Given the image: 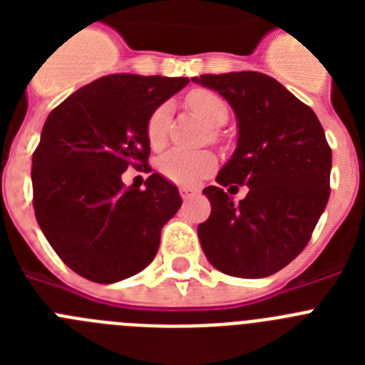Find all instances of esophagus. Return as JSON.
<instances>
[{
    "label": "esophagus",
    "instance_id": "obj_1",
    "mask_svg": "<svg viewBox=\"0 0 365 365\" xmlns=\"http://www.w3.org/2000/svg\"><path fill=\"white\" fill-rule=\"evenodd\" d=\"M180 197L185 199V201H190V199H193L195 195H197V190L195 188H190V186H180Z\"/></svg>",
    "mask_w": 365,
    "mask_h": 365
}]
</instances>
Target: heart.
Instances as JSON below:
<instances>
[{
    "mask_svg": "<svg viewBox=\"0 0 365 365\" xmlns=\"http://www.w3.org/2000/svg\"><path fill=\"white\" fill-rule=\"evenodd\" d=\"M190 109H192L202 122L210 128H219L228 120V104L221 95L210 91V89H193L186 96ZM172 108L170 104H163L155 109L148 118L146 135L151 146L163 144L166 137L168 120H170ZM215 166V157L210 151H185L172 150L164 155L159 163V170L164 177L173 182L190 185L201 177L208 175Z\"/></svg>",
    "mask_w": 365,
    "mask_h": 365,
    "instance_id": "heart-1",
    "label": "heart"
}]
</instances>
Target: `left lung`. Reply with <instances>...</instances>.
Masks as SVG:
<instances>
[{
    "mask_svg": "<svg viewBox=\"0 0 365 365\" xmlns=\"http://www.w3.org/2000/svg\"><path fill=\"white\" fill-rule=\"evenodd\" d=\"M192 80L217 91L237 118V148L217 173L219 185L202 190L212 214L197 227L199 241L221 272L265 278L302 252L327 206L333 153L324 128L309 106L263 73ZM237 184L249 193L234 203Z\"/></svg>",
    "mask_w": 365,
    "mask_h": 365,
    "instance_id": "left-lung-1",
    "label": "left lung"
}]
</instances>
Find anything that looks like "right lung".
I'll return each mask as SVG.
<instances>
[{
	"label": "right lung",
	"instance_id": "1",
	"mask_svg": "<svg viewBox=\"0 0 365 365\" xmlns=\"http://www.w3.org/2000/svg\"><path fill=\"white\" fill-rule=\"evenodd\" d=\"M188 78L109 74L80 87L45 120L32 155L34 214L69 269L96 283H117L146 269L160 230L182 205L159 173L146 190L122 182L146 168L151 113Z\"/></svg>",
	"mask_w": 365,
	"mask_h": 365
}]
</instances>
